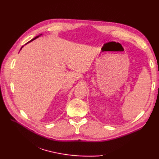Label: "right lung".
<instances>
[{
	"instance_id": "obj_1",
	"label": "right lung",
	"mask_w": 159,
	"mask_h": 159,
	"mask_svg": "<svg viewBox=\"0 0 159 159\" xmlns=\"http://www.w3.org/2000/svg\"><path fill=\"white\" fill-rule=\"evenodd\" d=\"M42 35V34H40V35H38V36H36V37H35V38H33V39H32L31 40V41H29V42H27V43H26V44H27V43H29V42H31L33 41V40H35V39H37V38H39V37L40 35ZM26 44H25V45H26ZM23 46H22V48H20V50H21V49H22V48H23Z\"/></svg>"
}]
</instances>
